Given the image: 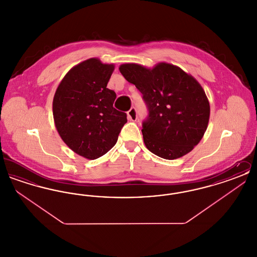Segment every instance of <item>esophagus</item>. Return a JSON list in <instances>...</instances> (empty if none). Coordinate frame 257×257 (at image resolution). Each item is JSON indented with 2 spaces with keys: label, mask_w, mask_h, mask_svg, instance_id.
I'll list each match as a JSON object with an SVG mask.
<instances>
[{
  "label": "esophagus",
  "mask_w": 257,
  "mask_h": 257,
  "mask_svg": "<svg viewBox=\"0 0 257 257\" xmlns=\"http://www.w3.org/2000/svg\"><path fill=\"white\" fill-rule=\"evenodd\" d=\"M127 117L129 120L136 121L138 118V114H137V110L135 108H131L130 110L127 111Z\"/></svg>",
  "instance_id": "esophagus-1"
}]
</instances>
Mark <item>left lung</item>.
Returning <instances> with one entry per match:
<instances>
[{
	"label": "left lung",
	"mask_w": 257,
	"mask_h": 257,
	"mask_svg": "<svg viewBox=\"0 0 257 257\" xmlns=\"http://www.w3.org/2000/svg\"><path fill=\"white\" fill-rule=\"evenodd\" d=\"M119 71L143 93L147 104L148 117L142 132L147 149L167 160L191 152L201 141L210 116L209 101L200 84L167 62L153 68L124 63Z\"/></svg>",
	"instance_id": "obj_1"
}]
</instances>
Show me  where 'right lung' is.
<instances>
[{
	"label": "right lung",
	"instance_id": "add662e5",
	"mask_svg": "<svg viewBox=\"0 0 257 257\" xmlns=\"http://www.w3.org/2000/svg\"><path fill=\"white\" fill-rule=\"evenodd\" d=\"M112 63L91 58L72 67L61 80L53 99L56 128L64 144L88 160L106 154L116 142L125 112L112 105L116 98L107 87Z\"/></svg>",
	"mask_w": 257,
	"mask_h": 257
}]
</instances>
